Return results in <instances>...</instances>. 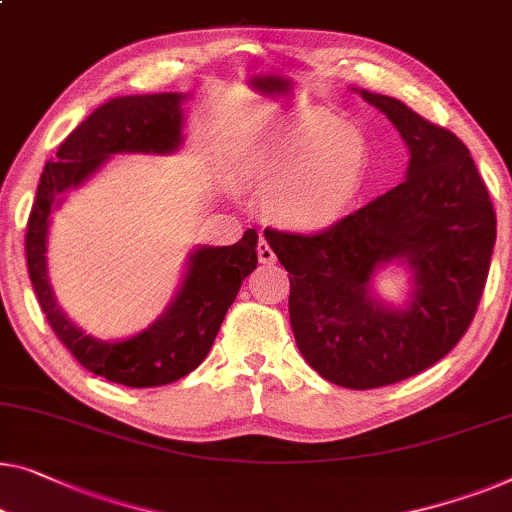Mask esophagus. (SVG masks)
I'll list each match as a JSON object with an SVG mask.
<instances>
[{"label": "esophagus", "instance_id": "obj_1", "mask_svg": "<svg viewBox=\"0 0 512 512\" xmlns=\"http://www.w3.org/2000/svg\"><path fill=\"white\" fill-rule=\"evenodd\" d=\"M256 251H258V261L261 263H274V251H272V247H270V242L263 238L261 235V240H258V247H256Z\"/></svg>", "mask_w": 512, "mask_h": 512}]
</instances>
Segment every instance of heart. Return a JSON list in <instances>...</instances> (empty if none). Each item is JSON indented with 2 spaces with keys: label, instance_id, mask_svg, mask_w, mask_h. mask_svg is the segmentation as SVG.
Listing matches in <instances>:
<instances>
[{
  "label": "heart",
  "instance_id": "b5f03b06",
  "mask_svg": "<svg viewBox=\"0 0 512 512\" xmlns=\"http://www.w3.org/2000/svg\"><path fill=\"white\" fill-rule=\"evenodd\" d=\"M233 170L244 187L265 194V212L279 226L325 231L358 196L367 145L337 115L314 110L240 140Z\"/></svg>",
  "mask_w": 512,
  "mask_h": 512
}]
</instances>
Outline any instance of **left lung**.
Segmentation results:
<instances>
[{"instance_id": "8db88e82", "label": "left lung", "mask_w": 512, "mask_h": 512, "mask_svg": "<svg viewBox=\"0 0 512 512\" xmlns=\"http://www.w3.org/2000/svg\"><path fill=\"white\" fill-rule=\"evenodd\" d=\"M360 92L409 147L406 180L314 235L265 228L288 272L298 348L325 381L372 390L425 372L453 351L476 316L490 272L496 214L469 147L385 94ZM412 270L404 310L371 295L373 274Z\"/></svg>"}]
</instances>
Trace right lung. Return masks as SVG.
Masks as SVG:
<instances>
[{"instance_id":"add662e5","label":"right lung","mask_w":512,"mask_h":512,"mask_svg":"<svg viewBox=\"0 0 512 512\" xmlns=\"http://www.w3.org/2000/svg\"><path fill=\"white\" fill-rule=\"evenodd\" d=\"M184 99L187 94L180 92L133 94L96 108L59 145L55 161L43 168L27 221V270L50 328L85 369L129 388L173 383L207 358L242 281L258 265V235L249 228L231 247H196L189 254L180 291L164 314L138 335L103 342L85 335L57 305L46 256L50 212L62 203L64 191L90 180L113 154L175 152L182 145Z\"/></svg>"}]
</instances>
